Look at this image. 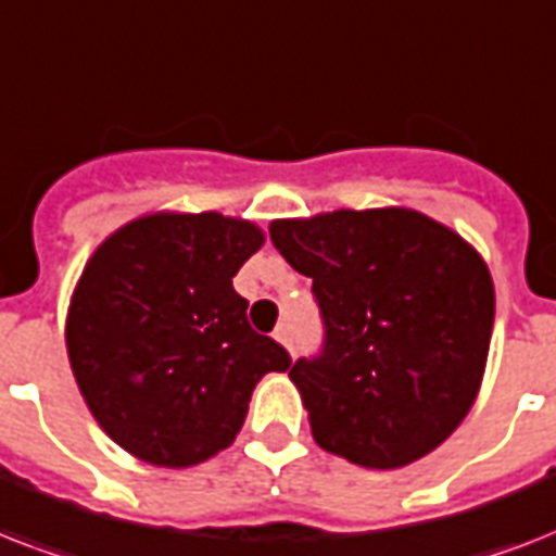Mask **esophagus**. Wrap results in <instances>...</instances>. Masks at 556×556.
<instances>
[{"label":"esophagus","mask_w":556,"mask_h":556,"mask_svg":"<svg viewBox=\"0 0 556 556\" xmlns=\"http://www.w3.org/2000/svg\"><path fill=\"white\" fill-rule=\"evenodd\" d=\"M274 338H277L286 349H291V326H288V323H279L277 331H274Z\"/></svg>","instance_id":"1"}]
</instances>
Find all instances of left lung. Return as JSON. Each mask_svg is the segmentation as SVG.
Instances as JSON below:
<instances>
[{"mask_svg":"<svg viewBox=\"0 0 556 556\" xmlns=\"http://www.w3.org/2000/svg\"><path fill=\"white\" fill-rule=\"evenodd\" d=\"M270 242L312 277L320 308V355L288 371L314 441L375 470L439 447L470 413L491 346L482 256L404 207L274 222Z\"/></svg>","mask_w":556,"mask_h":556,"instance_id":"8db88e82","label":"left lung"}]
</instances>
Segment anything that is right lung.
<instances>
[{"instance_id":"add662e5","label":"right lung","mask_w":556,"mask_h":556,"mask_svg":"<svg viewBox=\"0 0 556 556\" xmlns=\"http://www.w3.org/2000/svg\"><path fill=\"white\" fill-rule=\"evenodd\" d=\"M256 225L155 213L121 227L83 270L65 346L109 439L159 467L233 444L262 375L291 355L251 329L233 277L260 251Z\"/></svg>"}]
</instances>
